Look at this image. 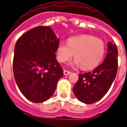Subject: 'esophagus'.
Segmentation results:
<instances>
[{
	"instance_id": "obj_1",
	"label": "esophagus",
	"mask_w": 127,
	"mask_h": 127,
	"mask_svg": "<svg viewBox=\"0 0 127 127\" xmlns=\"http://www.w3.org/2000/svg\"><path fill=\"white\" fill-rule=\"evenodd\" d=\"M70 71H68V70H64V75H68L69 74H70Z\"/></svg>"
}]
</instances>
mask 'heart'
Listing matches in <instances>:
<instances>
[{
  "mask_svg": "<svg viewBox=\"0 0 127 127\" xmlns=\"http://www.w3.org/2000/svg\"><path fill=\"white\" fill-rule=\"evenodd\" d=\"M75 53L74 64L84 70L96 67L105 53V43L93 35H82L68 39V43L61 42L57 49V59L60 63L70 60Z\"/></svg>",
  "mask_w": 127,
  "mask_h": 127,
  "instance_id": "b5f03b06",
  "label": "heart"
}]
</instances>
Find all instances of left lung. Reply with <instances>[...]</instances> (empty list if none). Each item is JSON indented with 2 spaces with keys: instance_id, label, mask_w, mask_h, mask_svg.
Instances as JSON below:
<instances>
[{
  "instance_id": "8db88e82",
  "label": "left lung",
  "mask_w": 127,
  "mask_h": 127,
  "mask_svg": "<svg viewBox=\"0 0 127 127\" xmlns=\"http://www.w3.org/2000/svg\"><path fill=\"white\" fill-rule=\"evenodd\" d=\"M117 57L116 45L108 42V53L104 62L92 72L79 74V79L73 87L74 94L79 101L91 104L105 96L117 75Z\"/></svg>"
}]
</instances>
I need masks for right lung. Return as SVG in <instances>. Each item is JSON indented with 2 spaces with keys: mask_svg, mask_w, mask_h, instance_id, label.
Wrapping results in <instances>:
<instances>
[{
  "mask_svg": "<svg viewBox=\"0 0 127 127\" xmlns=\"http://www.w3.org/2000/svg\"><path fill=\"white\" fill-rule=\"evenodd\" d=\"M59 43L49 26H37L19 38L14 47L13 73L20 92L29 101L41 103L54 93L64 75L56 59Z\"/></svg>",
  "mask_w": 127,
  "mask_h": 127,
  "instance_id": "1",
  "label": "right lung"
}]
</instances>
